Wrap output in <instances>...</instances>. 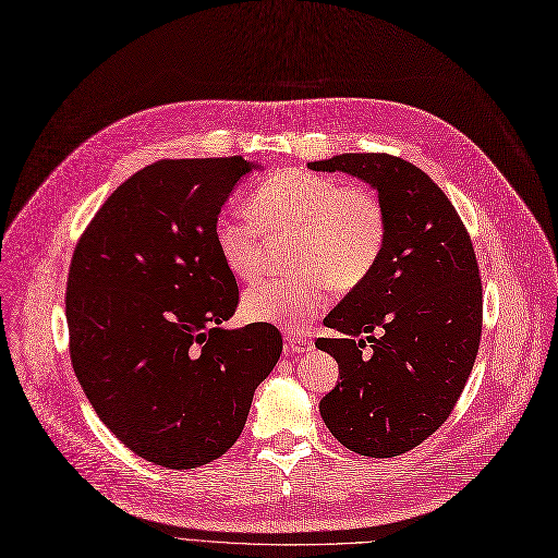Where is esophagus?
I'll list each match as a JSON object with an SVG mask.
<instances>
[{"label": "esophagus", "mask_w": 558, "mask_h": 558, "mask_svg": "<svg viewBox=\"0 0 558 558\" xmlns=\"http://www.w3.org/2000/svg\"><path fill=\"white\" fill-rule=\"evenodd\" d=\"M313 351V341L304 335H288L286 337V353L299 355V353H308Z\"/></svg>", "instance_id": "esophagus-1"}]
</instances>
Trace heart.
I'll return each mask as SVG.
<instances>
[{
    "mask_svg": "<svg viewBox=\"0 0 558 558\" xmlns=\"http://www.w3.org/2000/svg\"><path fill=\"white\" fill-rule=\"evenodd\" d=\"M264 232H294L292 266L302 272L254 283L243 315L294 328L326 308L328 286L351 290L373 272L387 245V214L371 190L292 169L254 192L252 214L223 211L214 219V245L241 281L264 270Z\"/></svg>",
    "mask_w": 558,
    "mask_h": 558,
    "instance_id": "1",
    "label": "heart"
}]
</instances>
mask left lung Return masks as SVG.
Returning a JSON list of instances; mask_svg holds the SVG:
<instances>
[{
  "label": "left lung",
  "mask_w": 558,
  "mask_h": 558,
  "mask_svg": "<svg viewBox=\"0 0 558 558\" xmlns=\"http://www.w3.org/2000/svg\"><path fill=\"white\" fill-rule=\"evenodd\" d=\"M308 167L362 179L387 214L377 266L324 319L341 335L315 347L339 364L319 402L330 434L355 453L393 458L438 432L474 368L483 332L474 245L445 192L409 160L339 154Z\"/></svg>",
  "instance_id": "left-lung-1"
}]
</instances>
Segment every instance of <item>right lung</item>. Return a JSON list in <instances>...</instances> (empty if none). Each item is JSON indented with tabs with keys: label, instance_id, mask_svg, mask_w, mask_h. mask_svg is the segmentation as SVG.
<instances>
[{
	"label": "right lung",
	"instance_id": "add662e5",
	"mask_svg": "<svg viewBox=\"0 0 558 558\" xmlns=\"http://www.w3.org/2000/svg\"><path fill=\"white\" fill-rule=\"evenodd\" d=\"M256 167L241 156L147 165L105 201L73 250L75 377L109 432L167 469L207 464L236 442L283 349L272 324L223 326L239 288L211 226Z\"/></svg>",
	"mask_w": 558,
	"mask_h": 558
}]
</instances>
